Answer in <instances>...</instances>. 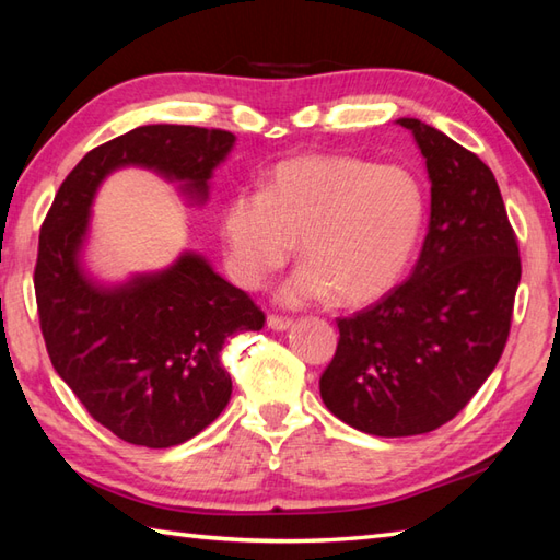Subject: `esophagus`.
I'll use <instances>...</instances> for the list:
<instances>
[{
  "label": "esophagus",
  "instance_id": "obj_1",
  "mask_svg": "<svg viewBox=\"0 0 560 560\" xmlns=\"http://www.w3.org/2000/svg\"><path fill=\"white\" fill-rule=\"evenodd\" d=\"M291 325H293L291 317H281V315H269L267 317V327L273 329V331H283V329H289Z\"/></svg>",
  "mask_w": 560,
  "mask_h": 560
}]
</instances>
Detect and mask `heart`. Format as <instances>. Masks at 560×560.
I'll return each mask as SVG.
<instances>
[{
    "mask_svg": "<svg viewBox=\"0 0 560 560\" xmlns=\"http://www.w3.org/2000/svg\"><path fill=\"white\" fill-rule=\"evenodd\" d=\"M425 219L421 180L404 165L359 156H299L279 163L261 192L235 195L221 231L231 277L259 289L295 249L305 257L279 291L299 305L337 295L359 305L401 279Z\"/></svg>",
    "mask_w": 560,
    "mask_h": 560,
    "instance_id": "heart-1",
    "label": "heart"
}]
</instances>
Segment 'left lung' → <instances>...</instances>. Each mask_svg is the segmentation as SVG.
<instances>
[{
    "mask_svg": "<svg viewBox=\"0 0 560 560\" xmlns=\"http://www.w3.org/2000/svg\"><path fill=\"white\" fill-rule=\"evenodd\" d=\"M431 180V221L411 277L353 317L319 377L327 409L380 438L431 433L467 407L501 361L522 277L489 165L440 129L399 117Z\"/></svg>",
    "mask_w": 560,
    "mask_h": 560,
    "instance_id": "obj_1",
    "label": "left lung"
}]
</instances>
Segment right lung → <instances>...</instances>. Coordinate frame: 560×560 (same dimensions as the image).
I'll return each instance as SVG.
<instances>
[{"mask_svg":"<svg viewBox=\"0 0 560 560\" xmlns=\"http://www.w3.org/2000/svg\"><path fill=\"white\" fill-rule=\"evenodd\" d=\"M233 144L225 129L137 127L89 151L43 221L33 283L47 353L93 419L125 443L159 450L205 431L233 392L225 339L261 329L265 313L195 253L117 287L93 281L81 267L93 197L113 171L141 165L201 205Z\"/></svg>","mask_w":560,"mask_h":560,"instance_id":"1","label":"right lung"}]
</instances>
